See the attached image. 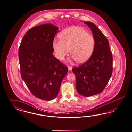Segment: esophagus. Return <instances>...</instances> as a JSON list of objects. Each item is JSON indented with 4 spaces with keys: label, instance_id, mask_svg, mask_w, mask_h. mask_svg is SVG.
<instances>
[{
    "label": "esophagus",
    "instance_id": "obj_1",
    "mask_svg": "<svg viewBox=\"0 0 132 132\" xmlns=\"http://www.w3.org/2000/svg\"><path fill=\"white\" fill-rule=\"evenodd\" d=\"M68 70L69 71H71L72 70V67L71 66H68Z\"/></svg>",
    "mask_w": 132,
    "mask_h": 132
}]
</instances>
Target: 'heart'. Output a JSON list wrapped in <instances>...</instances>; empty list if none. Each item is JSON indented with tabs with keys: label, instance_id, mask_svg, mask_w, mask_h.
<instances>
[{
	"label": "heart",
	"instance_id": "1",
	"mask_svg": "<svg viewBox=\"0 0 132 132\" xmlns=\"http://www.w3.org/2000/svg\"><path fill=\"white\" fill-rule=\"evenodd\" d=\"M60 39H55L53 48L56 57L61 60L70 51L72 60L83 63L92 56L94 48L95 40L90 33L84 28L72 26L60 33Z\"/></svg>",
	"mask_w": 132,
	"mask_h": 132
}]
</instances>
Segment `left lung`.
Here are the masks:
<instances>
[{"label":"left lung","instance_id":"8db88e82","mask_svg":"<svg viewBox=\"0 0 132 132\" xmlns=\"http://www.w3.org/2000/svg\"><path fill=\"white\" fill-rule=\"evenodd\" d=\"M92 30L95 40L92 55L80 66L72 69L76 75V89L85 97L95 95L104 90L112 73V55L109 43L95 24L84 22Z\"/></svg>","mask_w":132,"mask_h":132}]
</instances>
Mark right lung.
<instances>
[{
	"label": "right lung",
	"mask_w": 132,
	"mask_h": 132,
	"mask_svg": "<svg viewBox=\"0 0 132 132\" xmlns=\"http://www.w3.org/2000/svg\"><path fill=\"white\" fill-rule=\"evenodd\" d=\"M59 28L41 24L28 30L18 51L21 75L34 96L42 100L55 99L67 67L53 56V42Z\"/></svg>",
	"instance_id": "obj_1"
}]
</instances>
